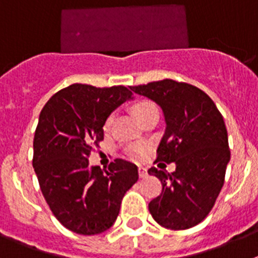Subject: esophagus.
I'll use <instances>...</instances> for the list:
<instances>
[{
	"label": "esophagus",
	"mask_w": 258,
	"mask_h": 258,
	"mask_svg": "<svg viewBox=\"0 0 258 258\" xmlns=\"http://www.w3.org/2000/svg\"><path fill=\"white\" fill-rule=\"evenodd\" d=\"M138 173H140V178H146L147 177V169L143 168V166H140V169H138Z\"/></svg>",
	"instance_id": "esophagus-1"
}]
</instances>
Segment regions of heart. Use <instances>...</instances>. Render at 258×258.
<instances>
[{
  "instance_id": "heart-1",
  "label": "heart",
  "mask_w": 258,
  "mask_h": 258,
  "mask_svg": "<svg viewBox=\"0 0 258 258\" xmlns=\"http://www.w3.org/2000/svg\"><path fill=\"white\" fill-rule=\"evenodd\" d=\"M156 107L154 106V104L151 103V102L149 101H142V102H138V103L134 106V113H136V116L138 117V120H140L142 116H145L146 113L150 112V111H152V109H155ZM112 115H109L108 117L106 118V121H104V131H108L109 126H111V122H112ZM146 151H147V146L146 145H137V146H133V147H131V150H129V154H131V156L133 157V159H142L143 156H145Z\"/></svg>"
}]
</instances>
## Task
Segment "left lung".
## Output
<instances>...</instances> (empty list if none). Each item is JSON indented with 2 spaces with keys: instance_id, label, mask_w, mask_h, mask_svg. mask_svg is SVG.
<instances>
[{
  "instance_id": "1",
  "label": "left lung",
  "mask_w": 258,
  "mask_h": 258,
  "mask_svg": "<svg viewBox=\"0 0 258 258\" xmlns=\"http://www.w3.org/2000/svg\"><path fill=\"white\" fill-rule=\"evenodd\" d=\"M131 89L161 107L166 126L156 161L175 163L173 173L149 169L163 184L160 195L150 202V213L166 229L197 226L213 208L230 161L222 115L206 93L190 84L165 79Z\"/></svg>"
}]
</instances>
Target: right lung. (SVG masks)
<instances>
[{
    "label": "right lung",
    "instance_id": "1",
    "mask_svg": "<svg viewBox=\"0 0 258 258\" xmlns=\"http://www.w3.org/2000/svg\"><path fill=\"white\" fill-rule=\"evenodd\" d=\"M132 99L125 86L72 84L50 98L38 117L33 168L47 206L71 231L95 235L112 226L125 192L138 181L133 163L116 159L102 170L89 166L103 141L106 118Z\"/></svg>",
    "mask_w": 258,
    "mask_h": 258
}]
</instances>
